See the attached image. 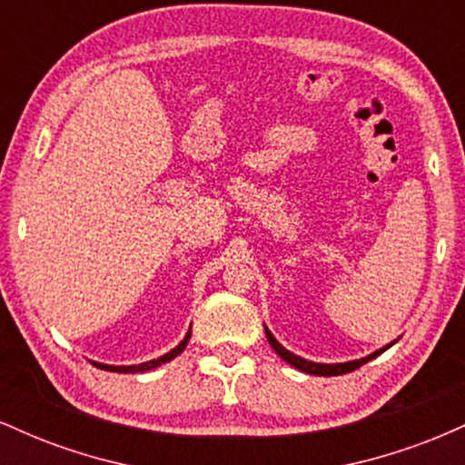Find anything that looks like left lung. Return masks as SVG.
Returning <instances> with one entry per match:
<instances>
[{"instance_id": "left-lung-1", "label": "left lung", "mask_w": 465, "mask_h": 465, "mask_svg": "<svg viewBox=\"0 0 465 465\" xmlns=\"http://www.w3.org/2000/svg\"><path fill=\"white\" fill-rule=\"evenodd\" d=\"M264 330H266V339H269L271 348H273V350L277 351V354H280L282 359H284V361L288 362V365L297 367V370L303 371V373H312V376H341V373H350V371L359 370L361 365H365L367 361L376 359L378 354H382V351L389 350L393 343H396V341H391V343L385 345V348L376 350V351H373V354L365 356V359H359V361H348V362H312V361L302 359V356L292 354V351H288V350L284 348V345H280V341H277L275 336L271 334V330L266 328V325H264Z\"/></svg>"}]
</instances>
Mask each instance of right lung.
I'll return each mask as SVG.
<instances>
[{
    "label": "right lung",
    "mask_w": 465,
    "mask_h": 465,
    "mask_svg": "<svg viewBox=\"0 0 465 465\" xmlns=\"http://www.w3.org/2000/svg\"><path fill=\"white\" fill-rule=\"evenodd\" d=\"M188 341H190V330H188V334H185V339L181 341V343L177 345V348H174V350H170L168 354L159 356V359H153V361L140 362V365H104V362H94V365H95V367H100V370H104V371H117V373H137V371H151V370H154V367L163 365V362H170V361L174 359V356H179L181 351L185 350V345H188Z\"/></svg>",
    "instance_id": "1"
}]
</instances>
